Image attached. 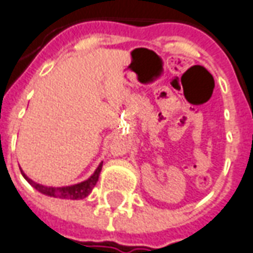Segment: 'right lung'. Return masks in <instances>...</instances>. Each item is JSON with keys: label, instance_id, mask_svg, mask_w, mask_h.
I'll list each match as a JSON object with an SVG mask.
<instances>
[{"label": "right lung", "instance_id": "obj_1", "mask_svg": "<svg viewBox=\"0 0 253 253\" xmlns=\"http://www.w3.org/2000/svg\"><path fill=\"white\" fill-rule=\"evenodd\" d=\"M101 169H102V163H99V166H98L97 170L94 171V174H92L90 178H87L85 181H83V183H79V184L75 185H69V187H58V188L37 184V183H34L33 180H30L29 177L26 176L23 171H22V174H23V177H25L26 180H27L37 191H40L41 194H44V195L62 199H83L92 191V188L97 184Z\"/></svg>", "mask_w": 253, "mask_h": 253}]
</instances>
